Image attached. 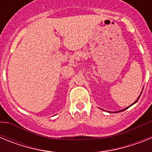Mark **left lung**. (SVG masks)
<instances>
[{"mask_svg":"<svg viewBox=\"0 0 152 152\" xmlns=\"http://www.w3.org/2000/svg\"><path fill=\"white\" fill-rule=\"evenodd\" d=\"M141 94H140V95H139V97L137 98V100H135V102H134V103H132V104H131V105H130V106H129V107H131V106H132V105H133V104H135V103H136V102H137V101H138V100H139V97H140ZM129 107H126V108H125V109H123V110H119V111H117V112H114V113H119V112H122V111L125 110H126V109H128V108H129Z\"/></svg>","mask_w":152,"mask_h":152,"instance_id":"8db88e82","label":"left lung"}]
</instances>
